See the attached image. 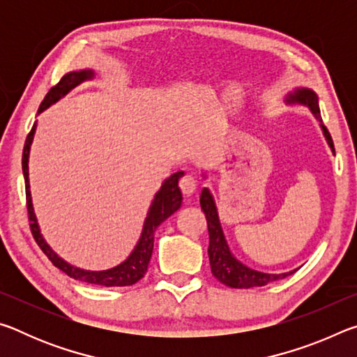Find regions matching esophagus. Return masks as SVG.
I'll return each mask as SVG.
<instances>
[{
	"instance_id": "1",
	"label": "esophagus",
	"mask_w": 357,
	"mask_h": 357,
	"mask_svg": "<svg viewBox=\"0 0 357 357\" xmlns=\"http://www.w3.org/2000/svg\"><path fill=\"white\" fill-rule=\"evenodd\" d=\"M197 184L198 181L195 176H192V174H185V176L179 181V187L185 197H190L192 193L197 190Z\"/></svg>"
}]
</instances>
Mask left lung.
Here are the masks:
<instances>
[{
	"mask_svg": "<svg viewBox=\"0 0 357 357\" xmlns=\"http://www.w3.org/2000/svg\"><path fill=\"white\" fill-rule=\"evenodd\" d=\"M285 102L287 104H299V105L309 107V110L313 113V116L319 121V128L323 130V135L326 138V142H328L329 148L332 149V153L335 154L334 143H332L329 130L326 129V126L321 121V114H319L317 93L310 88H296L293 93H289L287 96ZM200 204H202L203 213L206 214V220H208V231H209L208 255H209L211 273H213L215 279L222 282L223 285H227L229 288L264 287L274 280L285 279V277L294 273L296 269L289 271V273H282V274H268V273H261V271L252 269L249 266H245L243 261H239V259L233 255L231 250H229L225 234H223V229L220 225L219 213H217L214 197L206 187L202 190Z\"/></svg>",
	"mask_w": 357,
	"mask_h": 357,
	"instance_id": "1",
	"label": "left lung"
}]
</instances>
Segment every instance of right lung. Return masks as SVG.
<instances>
[{
  "label": "right lung",
  "mask_w": 357,
  "mask_h": 357,
  "mask_svg": "<svg viewBox=\"0 0 357 357\" xmlns=\"http://www.w3.org/2000/svg\"><path fill=\"white\" fill-rule=\"evenodd\" d=\"M94 77L93 69H83V70H74L66 74L61 80L55 84L50 91L47 93L45 99L42 100L38 113H42L53 104L64 98L66 94L72 91L78 84L91 80ZM36 132V123L33 126L31 132H29L25 142V148H23V157H22V168H23V176H25V187H26V204H28V217H29V227H31V233L36 239V243L45 253L48 259L56 266L58 269H61L63 273L68 274L69 277L75 280H80L84 283H93V285H102V287H129L134 285L142 277L146 274L148 264L151 255H153V247H154V231L155 228L160 225L162 222H165L168 217L176 213L183 203V193L179 189V179L184 176V172L173 173L170 178L164 181V184L159 189V192L154 195V200L151 203L149 211L146 214V219L143 223L142 236L138 239L135 249L130 252V255L124 259L123 263L114 266L112 269L105 271H84L75 266L69 264L68 261L58 255V253L47 244L40 233L38 219H36L33 200H31V190H29V172H28V162H29V149H31V143Z\"/></svg>",
  "instance_id": "add662e5"
}]
</instances>
